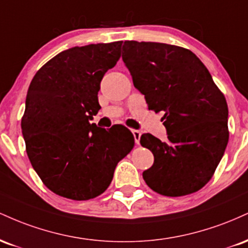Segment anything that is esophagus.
Returning <instances> with one entry per match:
<instances>
[{"instance_id":"34e87169","label":"esophagus","mask_w":248,"mask_h":248,"mask_svg":"<svg viewBox=\"0 0 248 248\" xmlns=\"http://www.w3.org/2000/svg\"><path fill=\"white\" fill-rule=\"evenodd\" d=\"M133 135H134V139H135V143L139 144L140 143V139H141V132L140 130H136V129H133Z\"/></svg>"}]
</instances>
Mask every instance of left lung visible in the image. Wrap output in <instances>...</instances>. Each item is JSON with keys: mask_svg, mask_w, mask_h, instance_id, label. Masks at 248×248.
Returning <instances> with one entry per match:
<instances>
[{"mask_svg": "<svg viewBox=\"0 0 248 248\" xmlns=\"http://www.w3.org/2000/svg\"><path fill=\"white\" fill-rule=\"evenodd\" d=\"M122 61L148 108L163 112L168 140L142 134L140 143L154 155L142 176L168 197L201 190L217 169L229 142L226 99L195 53L176 45L126 41Z\"/></svg>", "mask_w": 248, "mask_h": 248, "instance_id": "left-lung-1", "label": "left lung"}]
</instances>
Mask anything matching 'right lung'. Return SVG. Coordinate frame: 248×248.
Segmentation results:
<instances>
[{"label":"right lung","mask_w":248,"mask_h":248,"mask_svg":"<svg viewBox=\"0 0 248 248\" xmlns=\"http://www.w3.org/2000/svg\"><path fill=\"white\" fill-rule=\"evenodd\" d=\"M122 42L75 46L37 71L28 90L22 133L28 157L47 189L87 201L109 186L134 136L121 124H91L100 109L102 77L120 58Z\"/></svg>","instance_id":"add662e5"}]
</instances>
